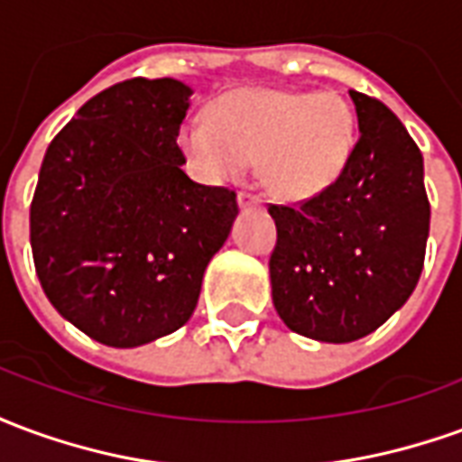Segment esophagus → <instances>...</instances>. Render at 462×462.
Instances as JSON below:
<instances>
[{
	"label": "esophagus",
	"instance_id": "obj_1",
	"mask_svg": "<svg viewBox=\"0 0 462 462\" xmlns=\"http://www.w3.org/2000/svg\"><path fill=\"white\" fill-rule=\"evenodd\" d=\"M237 202H240L242 210H247V208H262L260 195H254V192H247V190H242L240 195H237Z\"/></svg>",
	"mask_w": 462,
	"mask_h": 462
}]
</instances>
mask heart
I'll list each match as a JSON object with an SVG mask.
<instances>
[{
  "label": "heart",
  "instance_id": "1",
  "mask_svg": "<svg viewBox=\"0 0 462 462\" xmlns=\"http://www.w3.org/2000/svg\"><path fill=\"white\" fill-rule=\"evenodd\" d=\"M178 145L190 171L208 182L235 180L252 161L264 158L267 188L301 200L324 190L344 171L354 145V114L331 91L237 88L222 96L212 116H188Z\"/></svg>",
  "mask_w": 462,
  "mask_h": 462
}]
</instances>
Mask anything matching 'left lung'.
I'll list each match as a JSON object with an SVG mask.
<instances>
[{
	"label": "left lung",
	"instance_id": "1",
	"mask_svg": "<svg viewBox=\"0 0 462 462\" xmlns=\"http://www.w3.org/2000/svg\"><path fill=\"white\" fill-rule=\"evenodd\" d=\"M358 141L344 171L297 205H270L274 310L301 337L346 344L401 310L426 260L423 155L378 98L348 91Z\"/></svg>",
	"mask_w": 462,
	"mask_h": 462
}]
</instances>
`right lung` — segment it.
<instances>
[{"label":"right lung","mask_w":462,"mask_h":462,"mask_svg":"<svg viewBox=\"0 0 462 462\" xmlns=\"http://www.w3.org/2000/svg\"><path fill=\"white\" fill-rule=\"evenodd\" d=\"M190 94L175 79L114 84L46 148L29 212L36 274L54 310L106 346L190 319L240 210L237 192L180 168Z\"/></svg>","instance_id":"obj_1"}]
</instances>
